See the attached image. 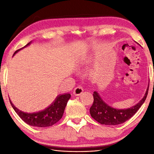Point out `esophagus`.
Instances as JSON below:
<instances>
[{"label":"esophagus","instance_id":"esophagus-1","mask_svg":"<svg viewBox=\"0 0 154 154\" xmlns=\"http://www.w3.org/2000/svg\"><path fill=\"white\" fill-rule=\"evenodd\" d=\"M83 92V89L81 86H77L75 88L73 91V94L75 96H79Z\"/></svg>","mask_w":154,"mask_h":154}]
</instances>
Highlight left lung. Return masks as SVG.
Segmentation results:
<instances>
[{
	"label": "left lung",
	"mask_w": 154,
	"mask_h": 154,
	"mask_svg": "<svg viewBox=\"0 0 154 154\" xmlns=\"http://www.w3.org/2000/svg\"><path fill=\"white\" fill-rule=\"evenodd\" d=\"M149 85L143 99L134 106L127 109H113L101 99L96 91L93 93V103L90 108V114L93 119L101 124L118 125L122 124L134 115L143 103L145 102L148 93Z\"/></svg>",
	"instance_id": "1"
}]
</instances>
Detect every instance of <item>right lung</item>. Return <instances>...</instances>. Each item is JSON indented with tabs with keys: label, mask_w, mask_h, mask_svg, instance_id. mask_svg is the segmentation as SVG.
Returning a JSON list of instances; mask_svg holds the SVG:
<instances>
[{
	"label": "right lung",
	"mask_w": 154,
	"mask_h": 154,
	"mask_svg": "<svg viewBox=\"0 0 154 154\" xmlns=\"http://www.w3.org/2000/svg\"><path fill=\"white\" fill-rule=\"evenodd\" d=\"M29 44L30 43H28L26 45ZM21 49L16 50L14 54ZM70 98V94H61L58 96L54 102L51 104V105L47 108L46 109L35 113H26L22 112L16 108L11 100H10V103L15 112L24 122L30 126L43 128L54 125L61 119L67 101Z\"/></svg>",
	"instance_id": "obj_1"
}]
</instances>
